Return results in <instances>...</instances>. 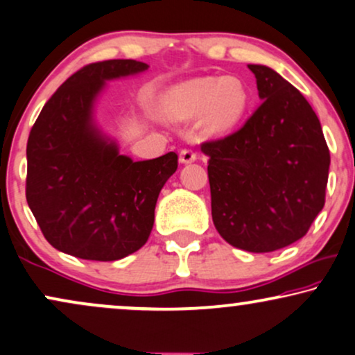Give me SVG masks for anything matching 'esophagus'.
Instances as JSON below:
<instances>
[{"mask_svg": "<svg viewBox=\"0 0 355 355\" xmlns=\"http://www.w3.org/2000/svg\"><path fill=\"white\" fill-rule=\"evenodd\" d=\"M196 160V152L191 149H182L180 150V162L182 164H191Z\"/></svg>", "mask_w": 355, "mask_h": 355, "instance_id": "1", "label": "esophagus"}]
</instances>
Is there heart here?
<instances>
[{"mask_svg": "<svg viewBox=\"0 0 355 355\" xmlns=\"http://www.w3.org/2000/svg\"><path fill=\"white\" fill-rule=\"evenodd\" d=\"M249 103V92L239 78L201 77L170 87L160 98V113L172 123L201 116V129L208 136H224L244 119Z\"/></svg>", "mask_w": 355, "mask_h": 355, "instance_id": "1", "label": "heart"}]
</instances>
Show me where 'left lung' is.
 <instances>
[{
	"mask_svg": "<svg viewBox=\"0 0 355 355\" xmlns=\"http://www.w3.org/2000/svg\"><path fill=\"white\" fill-rule=\"evenodd\" d=\"M262 100L239 131L205 142L211 216L226 242L272 252L306 234L324 206L329 149L320 119L293 85L249 65Z\"/></svg>",
	"mask_w": 355,
	"mask_h": 355,
	"instance_id": "1",
	"label": "left lung"
}]
</instances>
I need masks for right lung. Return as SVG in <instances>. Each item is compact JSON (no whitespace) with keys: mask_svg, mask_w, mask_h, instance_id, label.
I'll return each mask as SVG.
<instances>
[{"mask_svg":"<svg viewBox=\"0 0 355 355\" xmlns=\"http://www.w3.org/2000/svg\"><path fill=\"white\" fill-rule=\"evenodd\" d=\"M147 69L131 58L83 67L53 93L31 129L26 198L44 237L60 252L110 262L149 239L157 198L178 157L168 152L134 162L95 118L106 82Z\"/></svg>","mask_w":355,"mask_h":355,"instance_id":"1","label":"right lung"}]
</instances>
